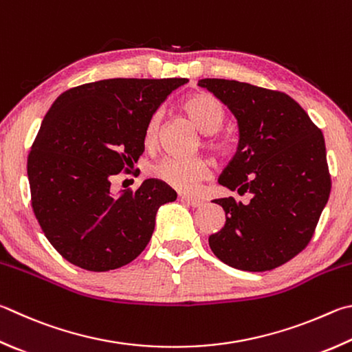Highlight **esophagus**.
<instances>
[{
    "mask_svg": "<svg viewBox=\"0 0 352 352\" xmlns=\"http://www.w3.org/2000/svg\"><path fill=\"white\" fill-rule=\"evenodd\" d=\"M178 200L186 203L188 206H192V208H200L203 206V200H200V198H192V197H188V195H180L178 197Z\"/></svg>",
    "mask_w": 352,
    "mask_h": 352,
    "instance_id": "1",
    "label": "esophagus"
}]
</instances>
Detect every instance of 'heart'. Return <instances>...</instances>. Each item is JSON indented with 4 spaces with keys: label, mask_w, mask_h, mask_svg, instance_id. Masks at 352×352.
Masks as SVG:
<instances>
[{
    "label": "heart",
    "mask_w": 352,
    "mask_h": 352,
    "mask_svg": "<svg viewBox=\"0 0 352 352\" xmlns=\"http://www.w3.org/2000/svg\"><path fill=\"white\" fill-rule=\"evenodd\" d=\"M183 111L186 112L190 121L208 137V146L212 151L221 152L226 151V142L212 133L219 132L225 120V111H223L219 100L212 95L197 92L189 95L183 101ZM160 127H162V112H154L148 120L144 129V142L148 146L155 144L158 140ZM152 175L160 182L174 188L178 192L192 194L203 180L210 175V163L206 158H175L166 157L160 160L152 168Z\"/></svg>",
    "instance_id": "obj_1"
}]
</instances>
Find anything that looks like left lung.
Masks as SVG:
<instances>
[{
	"label": "left lung",
	"mask_w": 352,
	"mask_h": 352,
	"mask_svg": "<svg viewBox=\"0 0 352 352\" xmlns=\"http://www.w3.org/2000/svg\"><path fill=\"white\" fill-rule=\"evenodd\" d=\"M206 89L237 121V152L219 183L234 197L217 198L226 214L209 246L223 263L261 272L282 266L308 246L327 206L331 177L322 131L289 95L235 80L204 78Z\"/></svg>",
	"instance_id": "8db88e82"
}]
</instances>
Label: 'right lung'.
I'll return each mask as SVG.
<instances>
[{
    "mask_svg": "<svg viewBox=\"0 0 352 352\" xmlns=\"http://www.w3.org/2000/svg\"><path fill=\"white\" fill-rule=\"evenodd\" d=\"M188 78H111L61 94L28 158L32 208L44 235L70 263L104 272L148 246L155 215L177 192L148 178L113 194V175L137 163L151 115Z\"/></svg>",
    "mask_w": 352,
    "mask_h": 352,
    "instance_id": "add662e5",
    "label": "right lung"
}]
</instances>
